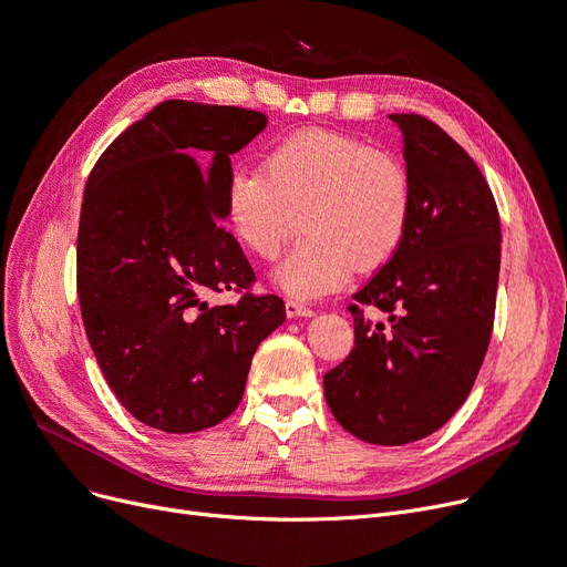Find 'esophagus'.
<instances>
[{
	"instance_id": "obj_1",
	"label": "esophagus",
	"mask_w": 567,
	"mask_h": 567,
	"mask_svg": "<svg viewBox=\"0 0 567 567\" xmlns=\"http://www.w3.org/2000/svg\"><path fill=\"white\" fill-rule=\"evenodd\" d=\"M285 312H287V318H312V316H316V310H312L310 306H306L301 301H295V299H289L285 303Z\"/></svg>"
}]
</instances>
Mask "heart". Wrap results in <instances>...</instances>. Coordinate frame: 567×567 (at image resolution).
<instances>
[{"mask_svg":"<svg viewBox=\"0 0 567 567\" xmlns=\"http://www.w3.org/2000/svg\"><path fill=\"white\" fill-rule=\"evenodd\" d=\"M299 224L303 236L276 270L291 297L339 289L350 270L394 257L413 215L406 165L348 133L303 128L268 146L264 167H238L224 188L230 234L259 259L278 251Z\"/></svg>","mask_w":567,"mask_h":567,"instance_id":"obj_1","label":"heart"}]
</instances>
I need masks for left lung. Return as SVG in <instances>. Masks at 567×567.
I'll return each mask as SVG.
<instances>
[{
    "instance_id": "obj_1",
    "label": "left lung",
    "mask_w": 567,
    "mask_h": 567,
    "mask_svg": "<svg viewBox=\"0 0 567 567\" xmlns=\"http://www.w3.org/2000/svg\"><path fill=\"white\" fill-rule=\"evenodd\" d=\"M404 135L413 215L394 257L352 295L354 348L324 373V396L362 442L402 446L463 406L495 320L499 215L486 177L421 114H390ZM385 311L371 323L363 306Z\"/></svg>"
}]
</instances>
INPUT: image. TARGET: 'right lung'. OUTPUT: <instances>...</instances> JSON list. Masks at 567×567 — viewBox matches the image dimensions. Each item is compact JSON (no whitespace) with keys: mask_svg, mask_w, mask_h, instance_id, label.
I'll list each match as a JSON object with an SVG mask.
<instances>
[{"mask_svg":"<svg viewBox=\"0 0 567 567\" xmlns=\"http://www.w3.org/2000/svg\"><path fill=\"white\" fill-rule=\"evenodd\" d=\"M268 118L165 100L102 152L76 238L81 318L104 381L140 423L171 434L221 423L243 400L259 343L285 322L224 219L230 154ZM209 290H240L207 307Z\"/></svg>","mask_w":567,"mask_h":567,"instance_id":"add662e5","label":"right lung"}]
</instances>
